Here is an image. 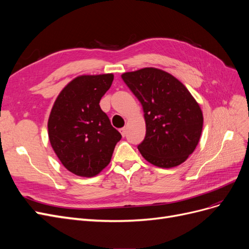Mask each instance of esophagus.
I'll return each mask as SVG.
<instances>
[{
	"label": "esophagus",
	"instance_id": "1",
	"mask_svg": "<svg viewBox=\"0 0 249 249\" xmlns=\"http://www.w3.org/2000/svg\"><path fill=\"white\" fill-rule=\"evenodd\" d=\"M119 132H120V134H122L123 137H124L125 135H126V129H125V127H122V129L119 130Z\"/></svg>",
	"mask_w": 249,
	"mask_h": 249
}]
</instances>
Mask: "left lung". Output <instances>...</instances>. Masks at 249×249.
Listing matches in <instances>:
<instances>
[{
    "label": "left lung",
    "instance_id": "left-lung-1",
    "mask_svg": "<svg viewBox=\"0 0 249 249\" xmlns=\"http://www.w3.org/2000/svg\"><path fill=\"white\" fill-rule=\"evenodd\" d=\"M141 103L146 134L137 146L158 167L170 168L187 160L202 130V112L188 89L170 73L146 67L122 76Z\"/></svg>",
    "mask_w": 249,
    "mask_h": 249
}]
</instances>
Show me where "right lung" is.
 Segmentation results:
<instances>
[{"label":"right lung","mask_w":249,"mask_h":249,"mask_svg":"<svg viewBox=\"0 0 249 249\" xmlns=\"http://www.w3.org/2000/svg\"><path fill=\"white\" fill-rule=\"evenodd\" d=\"M113 79L112 73L73 79L60 92L51 111V145L63 166L77 176L91 178L100 173L122 139L100 107Z\"/></svg>","instance_id":"right-lung-1"}]
</instances>
